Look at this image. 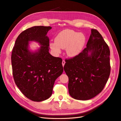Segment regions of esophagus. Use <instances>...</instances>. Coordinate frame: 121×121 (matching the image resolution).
<instances>
[{
  "label": "esophagus",
  "mask_w": 121,
  "mask_h": 121,
  "mask_svg": "<svg viewBox=\"0 0 121 121\" xmlns=\"http://www.w3.org/2000/svg\"><path fill=\"white\" fill-rule=\"evenodd\" d=\"M65 63V60H62V66H64Z\"/></svg>",
  "instance_id": "obj_1"
}]
</instances>
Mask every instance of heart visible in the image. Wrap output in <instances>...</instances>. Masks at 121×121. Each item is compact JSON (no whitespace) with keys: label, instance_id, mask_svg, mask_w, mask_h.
Here are the masks:
<instances>
[{"label":"heart","instance_id":"b5f03b06","mask_svg":"<svg viewBox=\"0 0 121 121\" xmlns=\"http://www.w3.org/2000/svg\"><path fill=\"white\" fill-rule=\"evenodd\" d=\"M85 42L86 37L83 33L65 29L58 34L54 43H50V48L56 54H60L61 49H65L67 55L73 57L79 54Z\"/></svg>","mask_w":121,"mask_h":121}]
</instances>
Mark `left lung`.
I'll return each instance as SVG.
<instances>
[{
    "instance_id": "1",
    "label": "left lung",
    "mask_w": 121,
    "mask_h": 121,
    "mask_svg": "<svg viewBox=\"0 0 121 121\" xmlns=\"http://www.w3.org/2000/svg\"><path fill=\"white\" fill-rule=\"evenodd\" d=\"M109 56V48L102 36L97 30L91 29L86 48L65 60L64 70L69 77L70 96L88 100L102 91L110 73Z\"/></svg>"
}]
</instances>
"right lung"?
<instances>
[{"mask_svg": "<svg viewBox=\"0 0 121 121\" xmlns=\"http://www.w3.org/2000/svg\"><path fill=\"white\" fill-rule=\"evenodd\" d=\"M48 26H34L18 36L13 47L11 63L14 81L27 98L41 102L51 97L55 80L63 72L62 59L49 53ZM30 41L40 47L30 50Z\"/></svg>", "mask_w": 121, "mask_h": 121, "instance_id": "add662e5", "label": "right lung"}]
</instances>
